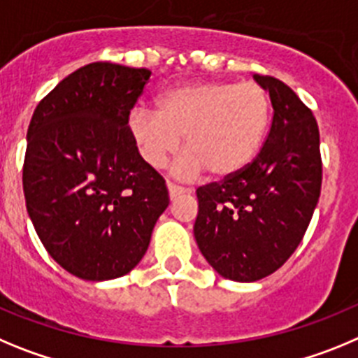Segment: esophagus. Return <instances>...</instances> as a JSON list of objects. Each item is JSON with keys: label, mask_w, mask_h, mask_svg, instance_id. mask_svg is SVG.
<instances>
[{"label": "esophagus", "mask_w": 358, "mask_h": 358, "mask_svg": "<svg viewBox=\"0 0 358 358\" xmlns=\"http://www.w3.org/2000/svg\"><path fill=\"white\" fill-rule=\"evenodd\" d=\"M167 191H169V198H171V199H175V198H178V196L185 194V192H187V189H183V187L176 185V183L167 182Z\"/></svg>", "instance_id": "34e87169"}]
</instances>
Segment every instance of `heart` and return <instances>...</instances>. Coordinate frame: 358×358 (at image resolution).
<instances>
[{
  "label": "heart",
  "instance_id": "b5f03b06",
  "mask_svg": "<svg viewBox=\"0 0 358 358\" xmlns=\"http://www.w3.org/2000/svg\"><path fill=\"white\" fill-rule=\"evenodd\" d=\"M271 121V99L255 82H198L173 87L157 99V112L135 108L130 131L148 166L162 167L182 146L183 176L208 169L235 175L255 159Z\"/></svg>",
  "mask_w": 358,
  "mask_h": 358
}]
</instances>
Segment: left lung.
Returning a JSON list of instances; mask_svg holds the SVG:
<instances>
[{
  "instance_id": "obj_1",
  "label": "left lung",
  "mask_w": 358,
  "mask_h": 358,
  "mask_svg": "<svg viewBox=\"0 0 358 358\" xmlns=\"http://www.w3.org/2000/svg\"><path fill=\"white\" fill-rule=\"evenodd\" d=\"M271 98L273 121L259 155L235 175L198 187L194 237L215 271L257 282L287 262L321 194L320 128L291 87L255 75Z\"/></svg>"
}]
</instances>
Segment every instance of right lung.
Here are the masks:
<instances>
[{
	"label": "right lung",
	"mask_w": 358,
	"mask_h": 358,
	"mask_svg": "<svg viewBox=\"0 0 358 358\" xmlns=\"http://www.w3.org/2000/svg\"><path fill=\"white\" fill-rule=\"evenodd\" d=\"M150 69L92 62L41 99L28 127L22 191L53 260L91 282L130 273L169 205L162 176L131 137Z\"/></svg>",
	"instance_id": "obj_1"
}]
</instances>
